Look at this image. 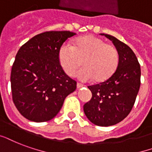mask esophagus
<instances>
[{
    "mask_svg": "<svg viewBox=\"0 0 152 152\" xmlns=\"http://www.w3.org/2000/svg\"><path fill=\"white\" fill-rule=\"evenodd\" d=\"M83 86H84V85H83V84H82V83H77V88H81V87H83Z\"/></svg>",
    "mask_w": 152,
    "mask_h": 152,
    "instance_id": "34e87169",
    "label": "esophagus"
}]
</instances>
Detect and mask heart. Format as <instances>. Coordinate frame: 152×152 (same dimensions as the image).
<instances>
[{
    "mask_svg": "<svg viewBox=\"0 0 152 152\" xmlns=\"http://www.w3.org/2000/svg\"><path fill=\"white\" fill-rule=\"evenodd\" d=\"M59 61L64 71L69 76L75 75L83 81L94 78L97 82L107 80L115 71L118 64V53L112 45L92 35L78 37L74 45L64 43L59 49Z\"/></svg>",
    "mask_w": 152,
    "mask_h": 152,
    "instance_id": "1",
    "label": "heart"
}]
</instances>
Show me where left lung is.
<instances>
[{
    "label": "left lung",
    "mask_w": 152,
    "mask_h": 152,
    "mask_svg": "<svg viewBox=\"0 0 152 152\" xmlns=\"http://www.w3.org/2000/svg\"><path fill=\"white\" fill-rule=\"evenodd\" d=\"M118 53L115 73L107 80L89 86L92 98L83 106L86 116L97 126H112L131 112L140 87L141 69L136 56L128 45L109 34Z\"/></svg>",
    "instance_id": "1"
}]
</instances>
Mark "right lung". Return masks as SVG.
Here are the masks:
<instances>
[{
	"label": "right lung",
	"mask_w": 152,
	"mask_h": 152,
	"mask_svg": "<svg viewBox=\"0 0 152 152\" xmlns=\"http://www.w3.org/2000/svg\"><path fill=\"white\" fill-rule=\"evenodd\" d=\"M75 33L47 31L37 34L19 49L10 82L12 101L20 115L42 123L54 118L77 83L64 72L59 49Z\"/></svg>",
	"instance_id": "1"
}]
</instances>
